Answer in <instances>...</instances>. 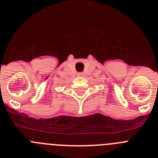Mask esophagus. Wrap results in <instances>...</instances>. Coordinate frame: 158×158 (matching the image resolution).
<instances>
[{
	"label": "esophagus",
	"mask_w": 158,
	"mask_h": 158,
	"mask_svg": "<svg viewBox=\"0 0 158 158\" xmlns=\"http://www.w3.org/2000/svg\"><path fill=\"white\" fill-rule=\"evenodd\" d=\"M77 77H83L84 73H77Z\"/></svg>",
	"instance_id": "obj_1"
}]
</instances>
